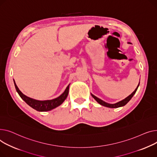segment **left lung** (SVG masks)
<instances>
[{"label":"left lung","mask_w":157,"mask_h":157,"mask_svg":"<svg viewBox=\"0 0 157 157\" xmlns=\"http://www.w3.org/2000/svg\"><path fill=\"white\" fill-rule=\"evenodd\" d=\"M139 86H140V84H138L137 87H136V89L134 90V91L133 92V93H132L131 94H130L129 96H128V97H127L126 98H125L124 99H123V100H122V101H119V102H118V103H115V104L107 103L105 102V101H103V100H101V99H99V98H97L96 96H94L93 94H91V95H92V96L93 97V98L97 101V102H98L99 104H100L101 105L106 106V107H108V108H118V107H121V106H123L125 105L128 102V101H129L131 99V98L133 97V96H134V94L136 93V90H137L138 87H139Z\"/></svg>","instance_id":"1"}]
</instances>
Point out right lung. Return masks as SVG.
<instances>
[{
	"mask_svg": "<svg viewBox=\"0 0 157 157\" xmlns=\"http://www.w3.org/2000/svg\"><path fill=\"white\" fill-rule=\"evenodd\" d=\"M14 86H15L16 90L18 94H19L21 98V99L23 101H25V102L27 105H29L32 108L36 109V111H39V112L50 111V110L61 105L68 96V91H69V86H70L68 85L66 88L65 90L64 91V93L61 96H59L56 98L51 99V100L39 101V100H36V99L30 98L23 94L20 90V89H18L17 86L14 80Z\"/></svg>",
	"mask_w": 157,
	"mask_h": 157,
	"instance_id": "1",
	"label": "right lung"
}]
</instances>
